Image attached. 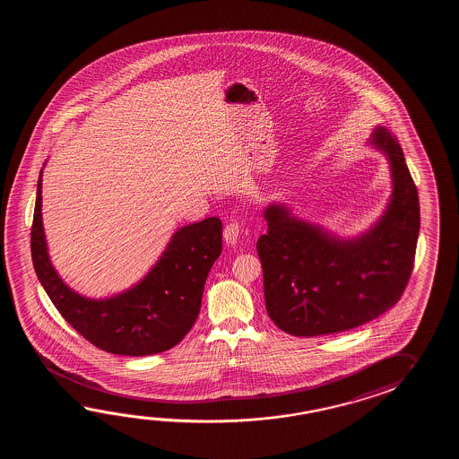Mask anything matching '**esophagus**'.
Here are the masks:
<instances>
[{"mask_svg":"<svg viewBox=\"0 0 459 459\" xmlns=\"http://www.w3.org/2000/svg\"><path fill=\"white\" fill-rule=\"evenodd\" d=\"M239 231H241V225L238 221H230L225 226V231H223V238L228 244H236L238 238H239Z\"/></svg>","mask_w":459,"mask_h":459,"instance_id":"esophagus-1","label":"esophagus"}]
</instances>
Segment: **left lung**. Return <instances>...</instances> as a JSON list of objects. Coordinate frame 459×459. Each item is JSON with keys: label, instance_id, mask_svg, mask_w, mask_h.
<instances>
[{"label": "left lung", "instance_id": "left-lung-1", "mask_svg": "<svg viewBox=\"0 0 459 459\" xmlns=\"http://www.w3.org/2000/svg\"><path fill=\"white\" fill-rule=\"evenodd\" d=\"M368 143L389 162L392 195L364 233L340 238L283 204L264 210L267 233L257 239V254L265 310L282 332L308 338L351 330L387 312L407 287L419 239V192L387 127H376Z\"/></svg>", "mask_w": 459, "mask_h": 459}]
</instances>
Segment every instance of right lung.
I'll return each instance as SVG.
<instances>
[{
	"label": "right lung",
	"instance_id": "1",
	"mask_svg": "<svg viewBox=\"0 0 459 459\" xmlns=\"http://www.w3.org/2000/svg\"><path fill=\"white\" fill-rule=\"evenodd\" d=\"M221 220L212 216L172 234L152 269L125 292L80 295L50 263L42 226V170L30 230V254L40 285L65 322L103 351L149 356L184 340L200 313L206 277L221 254Z\"/></svg>",
	"mask_w": 459,
	"mask_h": 459
}]
</instances>
